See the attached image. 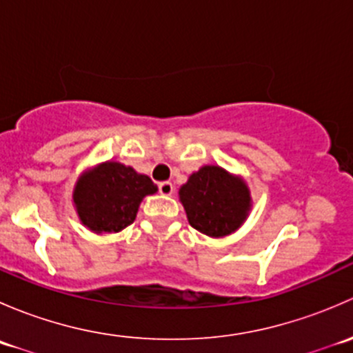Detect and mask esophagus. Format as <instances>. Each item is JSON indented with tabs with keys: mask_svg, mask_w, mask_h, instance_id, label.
<instances>
[{
	"mask_svg": "<svg viewBox=\"0 0 353 353\" xmlns=\"http://www.w3.org/2000/svg\"><path fill=\"white\" fill-rule=\"evenodd\" d=\"M159 191L163 196H170L174 193V184L169 183V181H163V183H159Z\"/></svg>",
	"mask_w": 353,
	"mask_h": 353,
	"instance_id": "obj_1",
	"label": "esophagus"
}]
</instances>
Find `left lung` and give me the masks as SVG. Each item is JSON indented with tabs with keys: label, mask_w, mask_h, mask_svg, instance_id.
Wrapping results in <instances>:
<instances>
[{
	"label": "left lung",
	"mask_w": 353,
	"mask_h": 353,
	"mask_svg": "<svg viewBox=\"0 0 353 353\" xmlns=\"http://www.w3.org/2000/svg\"><path fill=\"white\" fill-rule=\"evenodd\" d=\"M191 227L210 237L236 232L251 210V194L241 177L219 165H205L193 172L179 190Z\"/></svg>",
	"instance_id": "obj_1"
}]
</instances>
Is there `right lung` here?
<instances>
[{"mask_svg":"<svg viewBox=\"0 0 353 353\" xmlns=\"http://www.w3.org/2000/svg\"><path fill=\"white\" fill-rule=\"evenodd\" d=\"M154 193L157 186L148 176L119 162H104L78 177L73 203L87 229L112 234L131 225L141 199Z\"/></svg>","mask_w":353,"mask_h":353,"instance_id":"obj_1","label":"right lung"}]
</instances>
